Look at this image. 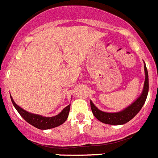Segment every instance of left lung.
Instances as JSON below:
<instances>
[{
  "mask_svg": "<svg viewBox=\"0 0 158 158\" xmlns=\"http://www.w3.org/2000/svg\"><path fill=\"white\" fill-rule=\"evenodd\" d=\"M144 69H145V80L141 94L138 97V98H137L135 102H133L130 106L124 109L123 110L117 113H107V112L102 111L97 106H95L92 101H90L91 110L97 119L99 120L102 123L108 124V125H119L129 122L138 114V112L141 110L145 104L149 92V76H148V71L145 64H144Z\"/></svg>",
  "mask_w": 158,
  "mask_h": 158,
  "instance_id": "obj_1",
  "label": "left lung"
}]
</instances>
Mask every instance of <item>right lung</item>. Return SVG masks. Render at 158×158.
<instances>
[{
  "mask_svg": "<svg viewBox=\"0 0 158 158\" xmlns=\"http://www.w3.org/2000/svg\"><path fill=\"white\" fill-rule=\"evenodd\" d=\"M10 98H11V101L13 102V106H14L15 109L20 114V115L28 123L33 125L34 127L37 128V129H48L57 127L59 125H62L64 121L67 120V118H68L69 113L70 110V105L64 108L62 111L60 112V114H57V115L54 116V117L48 118V117H43L41 115H38V114H32V113L27 112L26 110H23L22 108H21L15 103L13 98H12V96H10Z\"/></svg>",
  "mask_w": 158,
  "mask_h": 158,
  "instance_id": "right-lung-1",
  "label": "right lung"
}]
</instances>
